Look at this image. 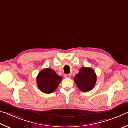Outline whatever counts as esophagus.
Listing matches in <instances>:
<instances>
[{"mask_svg":"<svg viewBox=\"0 0 128 128\" xmlns=\"http://www.w3.org/2000/svg\"><path fill=\"white\" fill-rule=\"evenodd\" d=\"M64 77L66 78H70L71 77V75L70 74H66L64 75Z\"/></svg>","mask_w":128,"mask_h":128,"instance_id":"obj_1","label":"esophagus"}]
</instances>
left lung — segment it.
Instances as JSON below:
<instances>
[{
    "mask_svg": "<svg viewBox=\"0 0 128 128\" xmlns=\"http://www.w3.org/2000/svg\"><path fill=\"white\" fill-rule=\"evenodd\" d=\"M74 81L80 90L87 92L91 90L95 86L97 75L92 68L82 67L74 77Z\"/></svg>",
    "mask_w": 128,
    "mask_h": 128,
    "instance_id": "left-lung-1",
    "label": "left lung"
}]
</instances>
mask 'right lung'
Segmentation results:
<instances>
[{
    "label": "right lung",
    "mask_w": 128,
    "mask_h": 128,
    "mask_svg": "<svg viewBox=\"0 0 128 128\" xmlns=\"http://www.w3.org/2000/svg\"><path fill=\"white\" fill-rule=\"evenodd\" d=\"M62 80V78L58 76L52 69L44 68L37 76V86L42 92L49 94L56 90Z\"/></svg>",
    "instance_id": "obj_1"
}]
</instances>
